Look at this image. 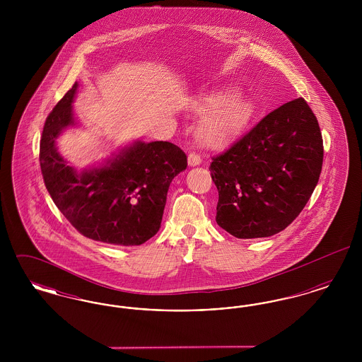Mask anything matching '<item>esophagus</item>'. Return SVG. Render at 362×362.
Masks as SVG:
<instances>
[{"mask_svg": "<svg viewBox=\"0 0 362 362\" xmlns=\"http://www.w3.org/2000/svg\"><path fill=\"white\" fill-rule=\"evenodd\" d=\"M187 160H189V167H197V165H199L202 163L201 156L197 155V153H189Z\"/></svg>", "mask_w": 362, "mask_h": 362, "instance_id": "34e87169", "label": "esophagus"}]
</instances>
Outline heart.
I'll list each match as a JSON object with an SVG mask.
<instances>
[{
    "label": "heart",
    "instance_id": "obj_1",
    "mask_svg": "<svg viewBox=\"0 0 362 362\" xmlns=\"http://www.w3.org/2000/svg\"><path fill=\"white\" fill-rule=\"evenodd\" d=\"M192 110L204 117L198 126V138L207 149H220L236 137L251 117L250 104L232 89H217L201 95Z\"/></svg>",
    "mask_w": 362,
    "mask_h": 362
}]
</instances>
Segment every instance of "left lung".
Instances as JSON below:
<instances>
[{
    "label": "left lung",
    "instance_id": "8db88e82",
    "mask_svg": "<svg viewBox=\"0 0 362 362\" xmlns=\"http://www.w3.org/2000/svg\"><path fill=\"white\" fill-rule=\"evenodd\" d=\"M323 164L317 119L303 98L282 104L213 157L216 221L238 239L284 230L310 201Z\"/></svg>",
    "mask_w": 362,
    "mask_h": 362
}]
</instances>
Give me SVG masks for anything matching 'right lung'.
<instances>
[{"instance_id": "add662e5", "label": "right lung", "mask_w": 362, "mask_h": 362, "mask_svg": "<svg viewBox=\"0 0 362 362\" xmlns=\"http://www.w3.org/2000/svg\"><path fill=\"white\" fill-rule=\"evenodd\" d=\"M78 83L47 117L40 139V170L54 204L81 235L115 245H139L160 229L173 177L187 156L167 141H134L102 165L77 171L59 155L57 138L76 127Z\"/></svg>"}]
</instances>
